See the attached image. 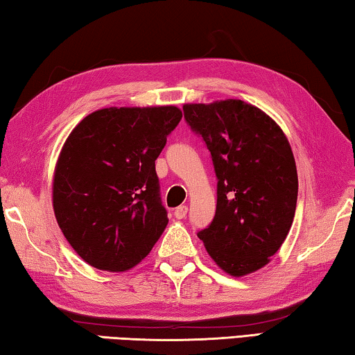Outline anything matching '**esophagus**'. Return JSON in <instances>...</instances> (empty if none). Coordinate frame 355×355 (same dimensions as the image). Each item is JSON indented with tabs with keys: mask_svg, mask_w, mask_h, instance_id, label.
I'll use <instances>...</instances> for the list:
<instances>
[{
	"mask_svg": "<svg viewBox=\"0 0 355 355\" xmlns=\"http://www.w3.org/2000/svg\"><path fill=\"white\" fill-rule=\"evenodd\" d=\"M187 211H189L187 206H178L176 209H174V217L179 220L185 218V216H187Z\"/></svg>",
	"mask_w": 355,
	"mask_h": 355,
	"instance_id": "1",
	"label": "esophagus"
}]
</instances>
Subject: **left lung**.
Instances as JSON below:
<instances>
[{"label":"left lung","mask_w":355,"mask_h":355,"mask_svg":"<svg viewBox=\"0 0 355 355\" xmlns=\"http://www.w3.org/2000/svg\"><path fill=\"white\" fill-rule=\"evenodd\" d=\"M182 110L217 178L216 216L198 237L225 272L247 275L269 263L293 225L299 182L291 146L274 119L242 101Z\"/></svg>","instance_id":"left-lung-1"}]
</instances>
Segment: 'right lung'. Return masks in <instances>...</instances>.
<instances>
[{
    "label": "right lung",
    "mask_w": 355,
    "mask_h": 355,
    "mask_svg": "<svg viewBox=\"0 0 355 355\" xmlns=\"http://www.w3.org/2000/svg\"><path fill=\"white\" fill-rule=\"evenodd\" d=\"M176 107L102 108L64 143L53 209L64 237L96 269L123 272L148 257L168 223L155 160L176 129Z\"/></svg>",
    "instance_id": "obj_1"
}]
</instances>
